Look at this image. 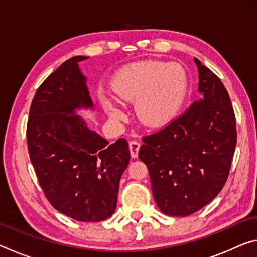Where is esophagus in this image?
<instances>
[{
	"instance_id": "34e87169",
	"label": "esophagus",
	"mask_w": 257,
	"mask_h": 257,
	"mask_svg": "<svg viewBox=\"0 0 257 257\" xmlns=\"http://www.w3.org/2000/svg\"><path fill=\"white\" fill-rule=\"evenodd\" d=\"M139 147H141V144L136 141H132L129 142V150H130V154H132L133 158H137L138 156V152H139Z\"/></svg>"
}]
</instances>
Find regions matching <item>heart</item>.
Listing matches in <instances>:
<instances>
[{
	"label": "heart",
	"mask_w": 257,
	"mask_h": 257,
	"mask_svg": "<svg viewBox=\"0 0 257 257\" xmlns=\"http://www.w3.org/2000/svg\"><path fill=\"white\" fill-rule=\"evenodd\" d=\"M189 79L179 63L161 60H145L129 63L119 69L111 79L115 95L99 94L106 114L122 120L121 103H135L141 122L150 128H160L175 120L188 94Z\"/></svg>",
	"instance_id": "1"
}]
</instances>
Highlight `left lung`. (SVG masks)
<instances>
[{
	"instance_id": "obj_1",
	"label": "left lung",
	"mask_w": 257,
	"mask_h": 257,
	"mask_svg": "<svg viewBox=\"0 0 257 257\" xmlns=\"http://www.w3.org/2000/svg\"><path fill=\"white\" fill-rule=\"evenodd\" d=\"M194 61L201 97L164 129L143 138L138 153L149 169L156 205L171 216L193 214L217 196L237 144L227 89L201 61Z\"/></svg>"
}]
</instances>
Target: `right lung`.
Wrapping results in <instances>:
<instances>
[{"label":"right lung","instance_id":"obj_1","mask_svg":"<svg viewBox=\"0 0 257 257\" xmlns=\"http://www.w3.org/2000/svg\"><path fill=\"white\" fill-rule=\"evenodd\" d=\"M86 59L67 60L38 87L29 110L27 144L51 205L77 221L98 222L115 211L130 152L125 139L108 144L76 114L80 108H94L78 66Z\"/></svg>","mask_w":257,"mask_h":257}]
</instances>
